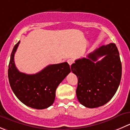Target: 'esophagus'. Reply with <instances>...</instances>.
I'll use <instances>...</instances> for the list:
<instances>
[{"mask_svg":"<svg viewBox=\"0 0 130 130\" xmlns=\"http://www.w3.org/2000/svg\"><path fill=\"white\" fill-rule=\"evenodd\" d=\"M67 62H68V64H70V66H71V64H72L73 63V59H68Z\"/></svg>","mask_w":130,"mask_h":130,"instance_id":"esophagus-1","label":"esophagus"}]
</instances>
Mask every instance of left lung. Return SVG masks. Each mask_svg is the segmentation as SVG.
<instances>
[{"mask_svg": "<svg viewBox=\"0 0 130 130\" xmlns=\"http://www.w3.org/2000/svg\"><path fill=\"white\" fill-rule=\"evenodd\" d=\"M71 70L78 78L76 93L79 102L91 108L104 105L114 96L121 79L118 49L114 43L101 46L87 58L75 60Z\"/></svg>", "mask_w": 130, "mask_h": 130, "instance_id": "8db88e82", "label": "left lung"}]
</instances>
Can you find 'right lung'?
I'll return each instance as SVG.
<instances>
[{
    "mask_svg": "<svg viewBox=\"0 0 130 130\" xmlns=\"http://www.w3.org/2000/svg\"><path fill=\"white\" fill-rule=\"evenodd\" d=\"M15 44L9 64L8 78L15 96L23 104L36 109H44L54 103L55 91L60 83L71 72L68 62L51 64L34 75L20 72L14 56L20 44Z\"/></svg>",
    "mask_w": 130,
    "mask_h": 130,
    "instance_id": "add662e5",
    "label": "right lung"
}]
</instances>
